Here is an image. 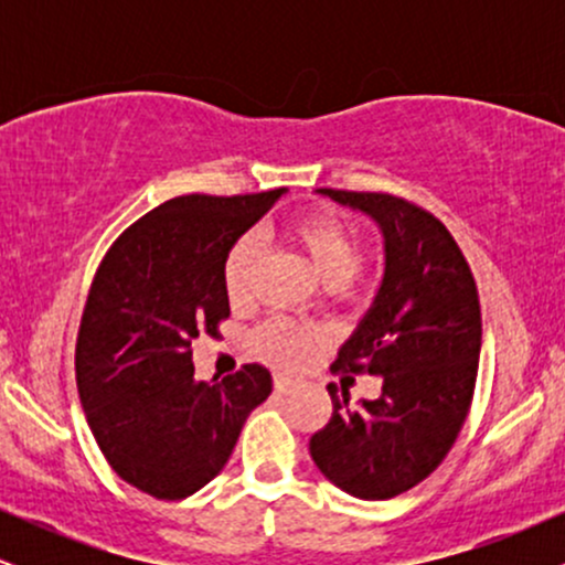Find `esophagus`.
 <instances>
[{"label": "esophagus", "mask_w": 565, "mask_h": 565, "mask_svg": "<svg viewBox=\"0 0 565 565\" xmlns=\"http://www.w3.org/2000/svg\"><path fill=\"white\" fill-rule=\"evenodd\" d=\"M295 385H297V382L291 380V377H287V374H276V377H274L276 393H289Z\"/></svg>", "instance_id": "obj_1"}]
</instances>
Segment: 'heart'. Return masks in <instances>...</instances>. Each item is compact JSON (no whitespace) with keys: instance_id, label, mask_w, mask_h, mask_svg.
Returning a JSON list of instances; mask_svg holds the SVG:
<instances>
[{"instance_id":"b5f03b06","label":"heart","mask_w":565,"mask_h":565,"mask_svg":"<svg viewBox=\"0 0 565 565\" xmlns=\"http://www.w3.org/2000/svg\"><path fill=\"white\" fill-rule=\"evenodd\" d=\"M291 242L302 249L305 260L316 270L327 287H342L355 274L361 260V242L342 217L319 210L297 217L289 228ZM257 257V244L252 236H242L231 246L223 265L225 295L231 302H242L249 291L252 265ZM255 348L263 359L278 366H297L308 355L310 334L287 319L263 323L255 332Z\"/></svg>"}]
</instances>
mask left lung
Listing matches in <instances>:
<instances>
[{"instance_id": "1", "label": "left lung", "mask_w": 565, "mask_h": 565, "mask_svg": "<svg viewBox=\"0 0 565 565\" xmlns=\"http://www.w3.org/2000/svg\"><path fill=\"white\" fill-rule=\"evenodd\" d=\"M382 233L385 270L334 366L382 377L374 401L332 395V419L310 438L316 468L337 489L377 502L425 481L462 430L481 359V305L446 225L391 193L319 188Z\"/></svg>"}]
</instances>
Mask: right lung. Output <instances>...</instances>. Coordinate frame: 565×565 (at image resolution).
Returning <instances> with one entry per match:
<instances>
[{
  "label": "right lung",
  "mask_w": 565,
  "mask_h": 565,
  "mask_svg": "<svg viewBox=\"0 0 565 565\" xmlns=\"http://www.w3.org/2000/svg\"><path fill=\"white\" fill-rule=\"evenodd\" d=\"M284 193L164 201L97 268L76 340V387L103 457L146 494H196L274 391L260 364L196 380L191 342L231 316L225 257Z\"/></svg>",
  "instance_id": "1"
}]
</instances>
